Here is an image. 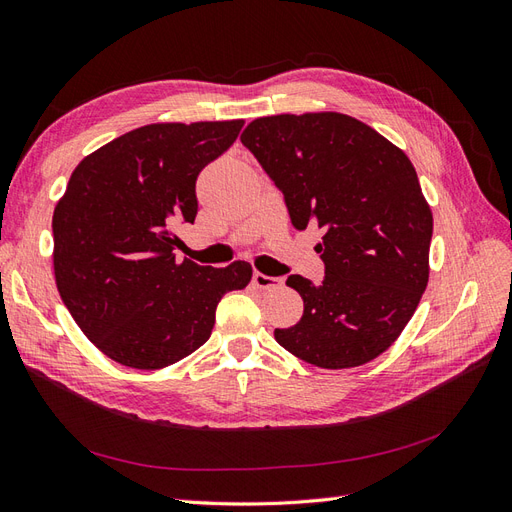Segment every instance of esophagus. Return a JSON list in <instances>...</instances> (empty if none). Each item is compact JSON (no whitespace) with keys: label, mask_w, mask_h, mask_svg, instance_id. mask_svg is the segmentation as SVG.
I'll return each instance as SVG.
<instances>
[{"label":"esophagus","mask_w":512,"mask_h":512,"mask_svg":"<svg viewBox=\"0 0 512 512\" xmlns=\"http://www.w3.org/2000/svg\"><path fill=\"white\" fill-rule=\"evenodd\" d=\"M252 284L260 290H269V288H278L282 286V278H271V275H265L260 271H254L252 275Z\"/></svg>","instance_id":"esophagus-1"}]
</instances>
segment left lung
<instances>
[{"label": "left lung", "mask_w": 512, "mask_h": 512, "mask_svg": "<svg viewBox=\"0 0 512 512\" xmlns=\"http://www.w3.org/2000/svg\"><path fill=\"white\" fill-rule=\"evenodd\" d=\"M241 142L282 193L297 230L316 226L325 278L290 275L301 321L273 336L319 368H353L392 347L428 284L433 213L409 157L347 114L256 118Z\"/></svg>", "instance_id": "left-lung-1"}]
</instances>
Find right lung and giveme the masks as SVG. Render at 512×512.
I'll use <instances>...</instances> for the list:
<instances>
[{"label":"right lung","instance_id":"right-lung-1","mask_svg":"<svg viewBox=\"0 0 512 512\" xmlns=\"http://www.w3.org/2000/svg\"><path fill=\"white\" fill-rule=\"evenodd\" d=\"M243 120L146 124L81 161L53 211V271L64 306L114 362L157 370L211 338L217 303L252 280L176 262L178 224L198 213L204 165L237 140Z\"/></svg>","mask_w":512,"mask_h":512}]
</instances>
